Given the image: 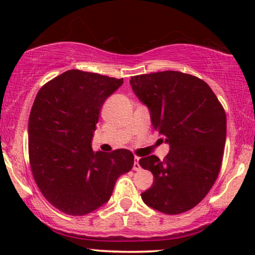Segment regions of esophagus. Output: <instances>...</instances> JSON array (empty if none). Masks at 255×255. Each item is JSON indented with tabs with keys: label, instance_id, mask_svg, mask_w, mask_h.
Instances as JSON below:
<instances>
[{
	"label": "esophagus",
	"instance_id": "34e87169",
	"mask_svg": "<svg viewBox=\"0 0 255 255\" xmlns=\"http://www.w3.org/2000/svg\"><path fill=\"white\" fill-rule=\"evenodd\" d=\"M139 159L140 158L139 157H135L134 158V164H133V170H135V171H139L140 169H141V166H140V164H139Z\"/></svg>",
	"mask_w": 255,
	"mask_h": 255
}]
</instances>
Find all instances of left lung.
Listing matches in <instances>:
<instances>
[{
    "label": "left lung",
    "mask_w": 255,
    "mask_h": 255,
    "mask_svg": "<svg viewBox=\"0 0 255 255\" xmlns=\"http://www.w3.org/2000/svg\"><path fill=\"white\" fill-rule=\"evenodd\" d=\"M131 90L150 110L154 129L170 151L164 160L142 156L153 174L142 201L165 215L183 213L206 197L221 170L227 116L211 87L191 74L164 71L130 78Z\"/></svg>",
    "instance_id": "1"
}]
</instances>
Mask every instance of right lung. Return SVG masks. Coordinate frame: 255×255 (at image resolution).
<instances>
[{
  "label": "right lung",
  "instance_id": "right-lung-1",
  "mask_svg": "<svg viewBox=\"0 0 255 255\" xmlns=\"http://www.w3.org/2000/svg\"><path fill=\"white\" fill-rule=\"evenodd\" d=\"M122 84L124 79L71 69L37 93L28 119L31 170L44 198L63 213L97 210L133 168L130 151L105 153L91 145L105 99Z\"/></svg>",
  "mask_w": 255,
  "mask_h": 255
}]
</instances>
